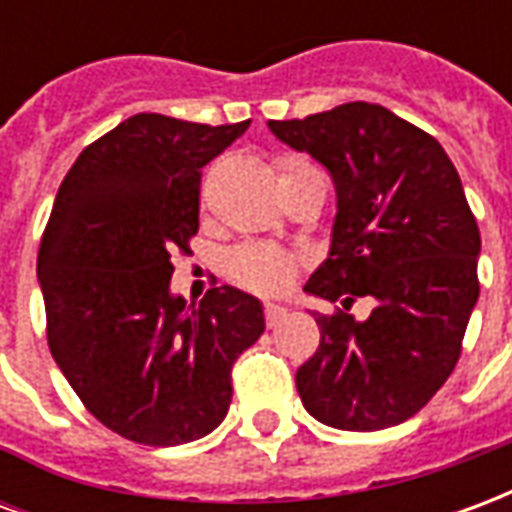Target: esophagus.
Returning a JSON list of instances; mask_svg holds the SVG:
<instances>
[{"mask_svg": "<svg viewBox=\"0 0 512 512\" xmlns=\"http://www.w3.org/2000/svg\"><path fill=\"white\" fill-rule=\"evenodd\" d=\"M263 315H266L268 329H277L279 323L288 318V310H285V307H279V304H266V307H263Z\"/></svg>", "mask_w": 512, "mask_h": 512, "instance_id": "1", "label": "esophagus"}]
</instances>
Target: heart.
<instances>
[{
    "mask_svg": "<svg viewBox=\"0 0 512 512\" xmlns=\"http://www.w3.org/2000/svg\"><path fill=\"white\" fill-rule=\"evenodd\" d=\"M271 169H274L282 189L315 172L304 158L293 156V153H279L271 158ZM301 266H304V257L296 249L268 244V241H249L224 255L227 279L235 282L238 288L252 290L260 296L282 293L296 279Z\"/></svg>",
    "mask_w": 512,
    "mask_h": 512,
    "instance_id": "heart-1",
    "label": "heart"
}]
</instances>
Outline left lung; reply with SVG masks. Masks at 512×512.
Here are the masks:
<instances>
[{"mask_svg": "<svg viewBox=\"0 0 512 512\" xmlns=\"http://www.w3.org/2000/svg\"><path fill=\"white\" fill-rule=\"evenodd\" d=\"M268 128L337 186L332 252L307 282L334 310L315 312L301 403L340 430L400 425L455 370L480 296V230L458 169L428 131L367 101ZM359 298L374 304L365 322L350 315Z\"/></svg>", "mask_w": 512, "mask_h": 512, "instance_id": "1", "label": "left lung"}]
</instances>
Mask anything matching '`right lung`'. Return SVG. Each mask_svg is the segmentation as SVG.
Instances as JSON below:
<instances>
[{
    "mask_svg": "<svg viewBox=\"0 0 512 512\" xmlns=\"http://www.w3.org/2000/svg\"><path fill=\"white\" fill-rule=\"evenodd\" d=\"M249 128L134 115L84 147L40 238L51 356L84 408L136 444L208 436L233 400V365L266 329L260 301L211 288L169 296L172 252L200 227L202 167Z\"/></svg>",
    "mask_w": 512,
    "mask_h": 512,
    "instance_id": "right-lung-1",
    "label": "right lung"
}]
</instances>
